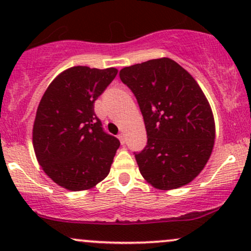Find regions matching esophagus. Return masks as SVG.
<instances>
[{
  "label": "esophagus",
  "instance_id": "obj_1",
  "mask_svg": "<svg viewBox=\"0 0 251 251\" xmlns=\"http://www.w3.org/2000/svg\"><path fill=\"white\" fill-rule=\"evenodd\" d=\"M118 138H119V140H120V144H122V145H125V143H126V138H125V134H124V133H120L119 135H118Z\"/></svg>",
  "mask_w": 251,
  "mask_h": 251
}]
</instances>
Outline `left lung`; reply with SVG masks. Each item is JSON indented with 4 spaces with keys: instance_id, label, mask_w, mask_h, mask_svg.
<instances>
[{
    "instance_id": "obj_1",
    "label": "left lung",
    "mask_w": 251,
    "mask_h": 251,
    "mask_svg": "<svg viewBox=\"0 0 251 251\" xmlns=\"http://www.w3.org/2000/svg\"><path fill=\"white\" fill-rule=\"evenodd\" d=\"M119 76L137 98L145 123L148 145L135 153L144 179L159 190L189 184L215 144L214 114L200 85L169 57L125 67Z\"/></svg>"
}]
</instances>
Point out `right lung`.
<instances>
[{
  "instance_id": "1",
  "label": "right lung",
  "mask_w": 251,
  "mask_h": 251,
  "mask_svg": "<svg viewBox=\"0 0 251 251\" xmlns=\"http://www.w3.org/2000/svg\"><path fill=\"white\" fill-rule=\"evenodd\" d=\"M117 68L75 66L46 89L33 126L36 159L54 183L71 191L89 190L109 174L120 142L103 132L94 101Z\"/></svg>"
}]
</instances>
